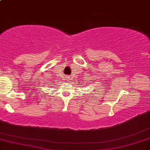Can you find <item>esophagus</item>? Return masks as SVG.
I'll use <instances>...</instances> for the list:
<instances>
[{
	"label": "esophagus",
	"mask_w": 150,
	"mask_h": 150,
	"mask_svg": "<svg viewBox=\"0 0 150 150\" xmlns=\"http://www.w3.org/2000/svg\"><path fill=\"white\" fill-rule=\"evenodd\" d=\"M67 79H68V80H70V77H68V78H67Z\"/></svg>",
	"instance_id": "obj_1"
}]
</instances>
